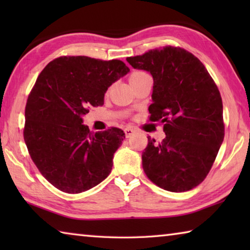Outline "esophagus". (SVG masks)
Wrapping results in <instances>:
<instances>
[{
	"instance_id": "1",
	"label": "esophagus",
	"mask_w": 250,
	"mask_h": 250,
	"mask_svg": "<svg viewBox=\"0 0 250 250\" xmlns=\"http://www.w3.org/2000/svg\"><path fill=\"white\" fill-rule=\"evenodd\" d=\"M134 132H135V131L133 129H131V128H125V134L126 138H130L131 135L134 134Z\"/></svg>"
}]
</instances>
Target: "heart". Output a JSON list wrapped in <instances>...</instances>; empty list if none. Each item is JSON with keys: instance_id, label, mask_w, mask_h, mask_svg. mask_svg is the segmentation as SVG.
Wrapping results in <instances>:
<instances>
[{"instance_id": "b5f03b06", "label": "heart", "mask_w": 250, "mask_h": 250, "mask_svg": "<svg viewBox=\"0 0 250 250\" xmlns=\"http://www.w3.org/2000/svg\"><path fill=\"white\" fill-rule=\"evenodd\" d=\"M146 76H149V75H147V74L146 73V71H142V70H134V71H132V73H131L130 76H129L130 83L137 82V80H140V79L143 78V77H146Z\"/></svg>"}]
</instances>
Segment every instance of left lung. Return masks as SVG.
Segmentation results:
<instances>
[{"label":"left lung","instance_id":"left-lung-1","mask_svg":"<svg viewBox=\"0 0 250 250\" xmlns=\"http://www.w3.org/2000/svg\"><path fill=\"white\" fill-rule=\"evenodd\" d=\"M153 77L149 121L163 124L166 138L147 137L143 171L159 188L185 192L208 174L224 140L223 101L216 83L192 53L174 46L126 58Z\"/></svg>","mask_w":250,"mask_h":250}]
</instances>
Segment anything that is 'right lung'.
Returning <instances> with one entry per match:
<instances>
[{"label": "right lung", "mask_w": 250, "mask_h": 250, "mask_svg": "<svg viewBox=\"0 0 250 250\" xmlns=\"http://www.w3.org/2000/svg\"><path fill=\"white\" fill-rule=\"evenodd\" d=\"M129 70L119 59L61 56L37 77L25 107L24 141L42 175L59 191H88L111 172L124 131L92 133L82 117L103 105L108 87Z\"/></svg>", "instance_id": "right-lung-1"}]
</instances>
